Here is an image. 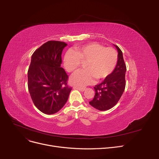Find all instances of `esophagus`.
Listing matches in <instances>:
<instances>
[{"instance_id":"obj_1","label":"esophagus","mask_w":159,"mask_h":159,"mask_svg":"<svg viewBox=\"0 0 159 159\" xmlns=\"http://www.w3.org/2000/svg\"><path fill=\"white\" fill-rule=\"evenodd\" d=\"M74 89H79V91H84L86 89V88H80V87H74Z\"/></svg>"}]
</instances>
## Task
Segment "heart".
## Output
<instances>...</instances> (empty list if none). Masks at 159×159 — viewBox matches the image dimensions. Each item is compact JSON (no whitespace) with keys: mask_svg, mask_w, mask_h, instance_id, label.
<instances>
[{"mask_svg":"<svg viewBox=\"0 0 159 159\" xmlns=\"http://www.w3.org/2000/svg\"><path fill=\"white\" fill-rule=\"evenodd\" d=\"M117 61L118 55L114 48L92 43L77 47L75 52L68 50L64 55V66L67 71L72 73L85 63V70L77 71L71 79L73 84L81 88L92 84L95 79L100 80L110 76Z\"/></svg>","mask_w":159,"mask_h":159,"instance_id":"b5f03b06","label":"heart"}]
</instances>
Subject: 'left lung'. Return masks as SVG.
Here are the masks:
<instances>
[{"instance_id": "8db88e82", "label": "left lung", "mask_w": 159, "mask_h": 159, "mask_svg": "<svg viewBox=\"0 0 159 159\" xmlns=\"http://www.w3.org/2000/svg\"><path fill=\"white\" fill-rule=\"evenodd\" d=\"M118 50V61L114 71L106 77L101 84L95 86V94L89 104L100 111L110 110L115 106L120 100L126 86V66L124 62L122 52Z\"/></svg>"}]
</instances>
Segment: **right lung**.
<instances>
[{
    "label": "right lung",
    "mask_w": 159,
    "mask_h": 159,
    "mask_svg": "<svg viewBox=\"0 0 159 159\" xmlns=\"http://www.w3.org/2000/svg\"><path fill=\"white\" fill-rule=\"evenodd\" d=\"M67 45L64 42L49 40L31 56L28 71V90L33 104L45 114L59 111L72 89L68 84V75L61 67L62 52Z\"/></svg>",
    "instance_id": "1"
}]
</instances>
